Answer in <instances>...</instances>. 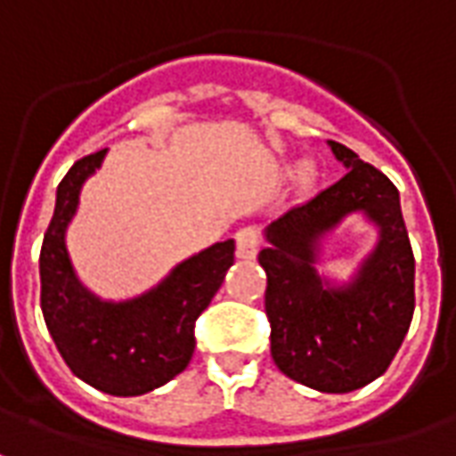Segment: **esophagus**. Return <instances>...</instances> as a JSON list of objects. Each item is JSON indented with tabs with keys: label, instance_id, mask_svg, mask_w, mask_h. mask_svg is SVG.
Segmentation results:
<instances>
[{
	"label": "esophagus",
	"instance_id": "1",
	"mask_svg": "<svg viewBox=\"0 0 456 456\" xmlns=\"http://www.w3.org/2000/svg\"><path fill=\"white\" fill-rule=\"evenodd\" d=\"M234 241H237L239 258H254L258 254V248H261V234L254 227L239 229L234 234Z\"/></svg>",
	"mask_w": 456,
	"mask_h": 456
}]
</instances>
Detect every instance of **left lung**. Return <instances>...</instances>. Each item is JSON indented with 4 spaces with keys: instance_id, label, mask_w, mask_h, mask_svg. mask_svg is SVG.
Here are the masks:
<instances>
[{
    "instance_id": "obj_1",
    "label": "left lung",
    "mask_w": 456,
    "mask_h": 456,
    "mask_svg": "<svg viewBox=\"0 0 456 456\" xmlns=\"http://www.w3.org/2000/svg\"><path fill=\"white\" fill-rule=\"evenodd\" d=\"M344 178L266 227L271 356L288 379L322 393H349L379 379L408 335L415 310V258L398 190L352 149L330 141ZM363 211L379 244L344 287L316 276L319 241L346 214Z\"/></svg>"
}]
</instances>
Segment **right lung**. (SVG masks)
Listing matches in <instances>:
<instances>
[{"label":"right lung","mask_w":456,"mask_h":456,"mask_svg":"<svg viewBox=\"0 0 456 456\" xmlns=\"http://www.w3.org/2000/svg\"><path fill=\"white\" fill-rule=\"evenodd\" d=\"M107 149L75 160L55 192L53 219L41 247V310L70 371L110 395H141L185 371L195 352V320L234 264V241L185 258L149 293L104 303L77 281L65 248L80 188Z\"/></svg>","instance_id":"add662e5"}]
</instances>
